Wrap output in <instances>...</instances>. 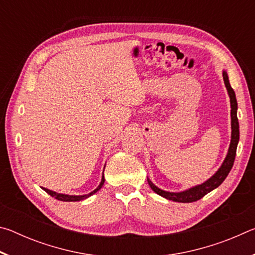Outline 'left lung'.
<instances>
[{
    "label": "left lung",
    "instance_id": "obj_1",
    "mask_svg": "<svg viewBox=\"0 0 255 255\" xmlns=\"http://www.w3.org/2000/svg\"><path fill=\"white\" fill-rule=\"evenodd\" d=\"M223 79L224 83H225L228 97H230V102H231V128H232V133H231V144L230 147H228V152L226 154V157L222 163V165L219 169L215 172L214 175H211L208 180H206L205 182L200 184H197L195 187H191L187 190H183V191L179 192H171V191H165V190L159 189L156 187L152 181L148 179L147 176V182L149 187L152 188L155 193H157L158 196L165 198L167 200H172L175 202H193L201 199L202 197L206 196L207 193L213 191L214 189L218 188L221 185L224 180L226 179V176L230 173L232 170L233 164H234L235 155H236V148L237 144H239L240 140V125H239V119H237V101H236V96L234 90L232 89L230 84V80H228L227 72L223 70Z\"/></svg>",
    "mask_w": 255,
    "mask_h": 255
}]
</instances>
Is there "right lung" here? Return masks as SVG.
Wrapping results in <instances>:
<instances>
[{
	"instance_id": "1",
	"label": "right lung",
	"mask_w": 255,
	"mask_h": 255,
	"mask_svg": "<svg viewBox=\"0 0 255 255\" xmlns=\"http://www.w3.org/2000/svg\"><path fill=\"white\" fill-rule=\"evenodd\" d=\"M105 167H106V165H105ZM103 183H105V175H103V173H102L101 182H100V184L98 185V188L94 189L93 191H91L90 193H86V195H80V196L66 195V193H58V192H56V191H53V190H49V189L42 188V187H41V189L45 190V191L48 193V195H50L51 197H54V198H56V199L60 200V201H80V200H84V199H86V198L91 197L92 195H94V193H97L99 190L102 188Z\"/></svg>"
}]
</instances>
